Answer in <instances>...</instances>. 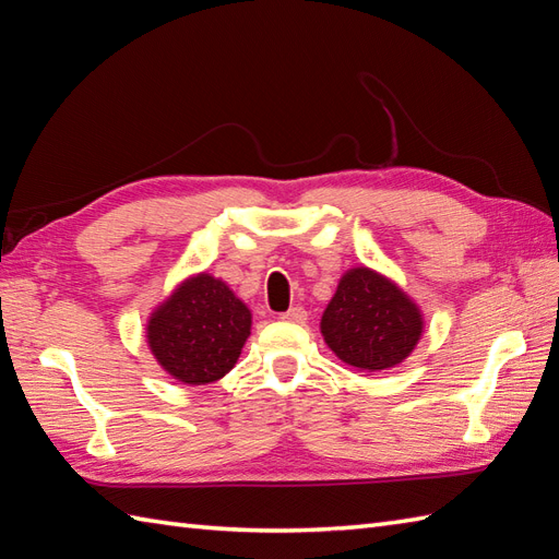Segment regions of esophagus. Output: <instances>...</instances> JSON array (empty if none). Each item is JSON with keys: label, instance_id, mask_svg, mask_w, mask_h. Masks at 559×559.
Returning a JSON list of instances; mask_svg holds the SVG:
<instances>
[{"label": "esophagus", "instance_id": "obj_1", "mask_svg": "<svg viewBox=\"0 0 559 559\" xmlns=\"http://www.w3.org/2000/svg\"><path fill=\"white\" fill-rule=\"evenodd\" d=\"M283 321H293V323H305L307 321V311L302 307H290L288 311L281 314Z\"/></svg>", "mask_w": 559, "mask_h": 559}]
</instances>
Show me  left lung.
<instances>
[{
	"mask_svg": "<svg viewBox=\"0 0 559 559\" xmlns=\"http://www.w3.org/2000/svg\"><path fill=\"white\" fill-rule=\"evenodd\" d=\"M421 333V309L397 283L367 266L345 271L321 317L323 341L357 371L400 365L417 347Z\"/></svg>",
	"mask_w": 559,
	"mask_h": 559,
	"instance_id": "8db88e82",
	"label": "left lung"
}]
</instances>
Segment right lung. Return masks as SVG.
<instances>
[{
  "label": "right lung",
  "mask_w": 559,
  "mask_h": 559,
  "mask_svg": "<svg viewBox=\"0 0 559 559\" xmlns=\"http://www.w3.org/2000/svg\"><path fill=\"white\" fill-rule=\"evenodd\" d=\"M252 329L248 305L210 274L190 276L152 311L147 345L159 367L188 385L214 383L236 367Z\"/></svg>",
  "instance_id": "add662e5"
}]
</instances>
